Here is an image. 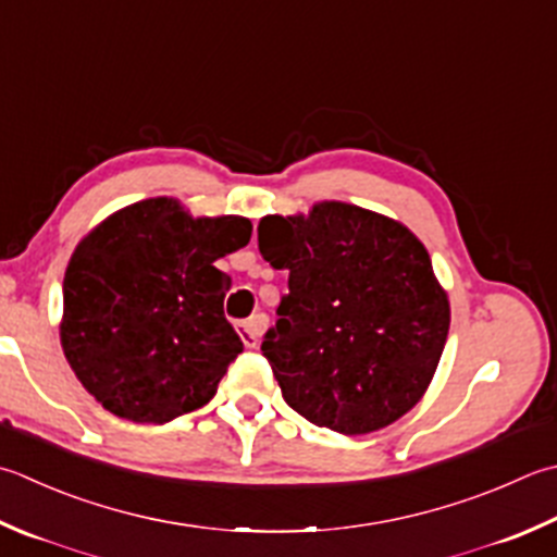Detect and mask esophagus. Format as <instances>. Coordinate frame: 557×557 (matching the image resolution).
<instances>
[{
	"mask_svg": "<svg viewBox=\"0 0 557 557\" xmlns=\"http://www.w3.org/2000/svg\"><path fill=\"white\" fill-rule=\"evenodd\" d=\"M263 325H265L263 315H250V319H246V321L236 325V331H238V335H242V341H244L246 347L258 345V337H260V333H263Z\"/></svg>",
	"mask_w": 557,
	"mask_h": 557,
	"instance_id": "34e87169",
	"label": "esophagus"
}]
</instances>
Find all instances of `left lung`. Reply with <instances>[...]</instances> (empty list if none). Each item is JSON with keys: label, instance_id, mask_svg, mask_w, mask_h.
<instances>
[{"label": "left lung", "instance_id": "1", "mask_svg": "<svg viewBox=\"0 0 557 557\" xmlns=\"http://www.w3.org/2000/svg\"><path fill=\"white\" fill-rule=\"evenodd\" d=\"M258 248L289 270L260 345L287 406L341 434L406 416L437 372L451 321L418 236L357 205L319 202L307 216H263Z\"/></svg>", "mask_w": 557, "mask_h": 557}]
</instances>
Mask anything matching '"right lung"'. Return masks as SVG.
I'll return each instance as SVG.
<instances>
[{
    "label": "right lung",
    "mask_w": 557,
    "mask_h": 557,
    "mask_svg": "<svg viewBox=\"0 0 557 557\" xmlns=\"http://www.w3.org/2000/svg\"><path fill=\"white\" fill-rule=\"evenodd\" d=\"M246 216H193L151 198L98 224L62 282L60 341L82 386L113 416L163 424L210 403L244 352L224 315L228 275L214 260L244 248Z\"/></svg>",
    "instance_id": "1"
}]
</instances>
